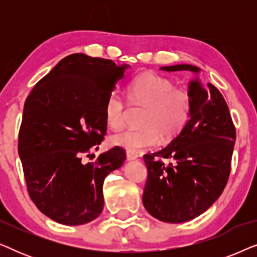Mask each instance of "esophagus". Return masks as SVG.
<instances>
[{"label":"esophagus","mask_w":257,"mask_h":257,"mask_svg":"<svg viewBox=\"0 0 257 257\" xmlns=\"http://www.w3.org/2000/svg\"><path fill=\"white\" fill-rule=\"evenodd\" d=\"M126 158H127V160H136L137 158H138V154H137L136 152H132V151H127L126 152Z\"/></svg>","instance_id":"esophagus-1"}]
</instances>
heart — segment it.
I'll use <instances>...</instances> for the list:
<instances>
[{
    "instance_id": "1",
    "label": "heart",
    "mask_w": 257,
    "mask_h": 257,
    "mask_svg": "<svg viewBox=\"0 0 257 257\" xmlns=\"http://www.w3.org/2000/svg\"><path fill=\"white\" fill-rule=\"evenodd\" d=\"M132 104L145 107L140 125L144 128L126 130L110 139L113 146L136 151L157 145L159 138L168 140L184 127L191 111L192 99L187 91L177 89L170 79L153 72H146L133 79L127 87ZM125 105L117 92L108 94L104 104V117L107 126L114 131L124 124Z\"/></svg>"
}]
</instances>
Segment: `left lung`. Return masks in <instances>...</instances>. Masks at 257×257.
Returning a JSON list of instances; mask_svg holds the SVG:
<instances>
[{
    "label": "left lung",
    "instance_id": "1",
    "mask_svg": "<svg viewBox=\"0 0 257 257\" xmlns=\"http://www.w3.org/2000/svg\"><path fill=\"white\" fill-rule=\"evenodd\" d=\"M160 70L194 73L187 86L192 105L180 133L166 147L144 156L149 175L143 203L156 219L180 223L201 215L222 194L236 136L226 100L212 84L203 86L201 69L177 64ZM160 157L172 163L164 164Z\"/></svg>",
    "mask_w": 257,
    "mask_h": 257
}]
</instances>
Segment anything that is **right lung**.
Segmentation results:
<instances>
[{
    "label": "right lung",
    "mask_w": 257,
    "mask_h": 257,
    "mask_svg": "<svg viewBox=\"0 0 257 257\" xmlns=\"http://www.w3.org/2000/svg\"><path fill=\"white\" fill-rule=\"evenodd\" d=\"M130 68L110 59L69 55L27 98L19 156L31 200L56 222L79 226L103 210L104 180L122 166L125 152L115 146L87 164L83 154L97 150L103 140L104 104Z\"/></svg>",
    "instance_id": "obj_1"
}]
</instances>
